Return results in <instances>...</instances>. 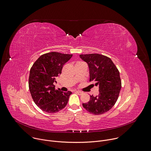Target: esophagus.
Returning a JSON list of instances; mask_svg holds the SVG:
<instances>
[{"label": "esophagus", "instance_id": "obj_1", "mask_svg": "<svg viewBox=\"0 0 151 151\" xmlns=\"http://www.w3.org/2000/svg\"><path fill=\"white\" fill-rule=\"evenodd\" d=\"M78 94H79V95H81L82 94H83V91H76Z\"/></svg>", "mask_w": 151, "mask_h": 151}]
</instances>
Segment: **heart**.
<instances>
[{
	"instance_id": "b5f03b06",
	"label": "heart",
	"mask_w": 151,
	"mask_h": 151,
	"mask_svg": "<svg viewBox=\"0 0 151 151\" xmlns=\"http://www.w3.org/2000/svg\"><path fill=\"white\" fill-rule=\"evenodd\" d=\"M78 63H80V62H78Z\"/></svg>"
}]
</instances>
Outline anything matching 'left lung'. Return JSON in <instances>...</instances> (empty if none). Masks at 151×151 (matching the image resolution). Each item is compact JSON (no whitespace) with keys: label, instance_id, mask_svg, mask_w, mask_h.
<instances>
[{"label":"left lung","instance_id":"left-lung-1","mask_svg":"<svg viewBox=\"0 0 151 151\" xmlns=\"http://www.w3.org/2000/svg\"><path fill=\"white\" fill-rule=\"evenodd\" d=\"M80 57L88 65L90 81L95 82L99 88V94L90 96L89 101L83 103V106L91 114H102L110 110L118 99L122 87L119 71L111 60L105 55L90 54Z\"/></svg>","mask_w":151,"mask_h":151}]
</instances>
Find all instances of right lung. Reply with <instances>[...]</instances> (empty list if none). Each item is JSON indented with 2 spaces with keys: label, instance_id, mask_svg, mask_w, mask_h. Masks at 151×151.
<instances>
[{
  "label": "right lung",
  "instance_id": "add662e5",
  "mask_svg": "<svg viewBox=\"0 0 151 151\" xmlns=\"http://www.w3.org/2000/svg\"><path fill=\"white\" fill-rule=\"evenodd\" d=\"M72 56L57 52H48L41 55L32 66L29 88L34 101L42 111L54 113L66 106L72 93L56 90L53 83L61 74L64 64Z\"/></svg>",
  "mask_w": 151,
  "mask_h": 151
}]
</instances>
